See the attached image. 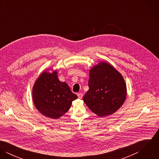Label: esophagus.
I'll use <instances>...</instances> for the list:
<instances>
[{
    "label": "esophagus",
    "mask_w": 159,
    "mask_h": 159,
    "mask_svg": "<svg viewBox=\"0 0 159 159\" xmlns=\"http://www.w3.org/2000/svg\"><path fill=\"white\" fill-rule=\"evenodd\" d=\"M77 95H78V97L79 98H82L83 97V94L82 93H78L77 94Z\"/></svg>",
    "instance_id": "obj_1"
}]
</instances>
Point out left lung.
<instances>
[{"instance_id":"obj_1","label":"left lung","mask_w":159,"mask_h":159,"mask_svg":"<svg viewBox=\"0 0 159 159\" xmlns=\"http://www.w3.org/2000/svg\"><path fill=\"white\" fill-rule=\"evenodd\" d=\"M88 85L89 89L83 100L91 111L100 117L115 113L125 102V81L121 74L107 62H99L91 68Z\"/></svg>"}]
</instances>
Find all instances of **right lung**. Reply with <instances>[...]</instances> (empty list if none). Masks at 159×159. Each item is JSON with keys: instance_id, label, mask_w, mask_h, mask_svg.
Returning <instances> with one entry per match:
<instances>
[{"instance_id": "1", "label": "right lung", "mask_w": 159, "mask_h": 159, "mask_svg": "<svg viewBox=\"0 0 159 159\" xmlns=\"http://www.w3.org/2000/svg\"><path fill=\"white\" fill-rule=\"evenodd\" d=\"M57 72H43L35 81L32 91L36 108L48 117L57 119L70 109L72 101L77 98L68 84L61 82Z\"/></svg>"}]
</instances>
